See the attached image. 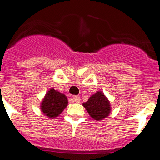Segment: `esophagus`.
<instances>
[{
  "label": "esophagus",
  "mask_w": 160,
  "mask_h": 160,
  "mask_svg": "<svg viewBox=\"0 0 160 160\" xmlns=\"http://www.w3.org/2000/svg\"><path fill=\"white\" fill-rule=\"evenodd\" d=\"M72 100L73 102H76V103H80V97L79 96H73L72 97Z\"/></svg>",
  "instance_id": "obj_1"
}]
</instances>
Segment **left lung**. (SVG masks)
<instances>
[{
    "instance_id": "left-lung-1",
    "label": "left lung",
    "mask_w": 160,
    "mask_h": 160,
    "mask_svg": "<svg viewBox=\"0 0 160 160\" xmlns=\"http://www.w3.org/2000/svg\"><path fill=\"white\" fill-rule=\"evenodd\" d=\"M91 117L96 120H101L108 116L111 112L110 102L102 92H97L91 96L88 100L83 103Z\"/></svg>"
}]
</instances>
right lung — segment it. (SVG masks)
Returning a JSON list of instances; mask_svg holds the SVG:
<instances>
[{"label": "right lung", "instance_id": "obj_1", "mask_svg": "<svg viewBox=\"0 0 160 160\" xmlns=\"http://www.w3.org/2000/svg\"><path fill=\"white\" fill-rule=\"evenodd\" d=\"M67 105V96L55 89L51 88L43 99L41 109L44 116L52 119L58 116Z\"/></svg>", "mask_w": 160, "mask_h": 160}]
</instances>
